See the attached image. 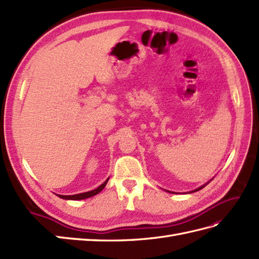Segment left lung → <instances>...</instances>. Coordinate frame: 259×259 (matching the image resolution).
<instances>
[{"label":"left lung","instance_id":"left-lung-1","mask_svg":"<svg viewBox=\"0 0 259 259\" xmlns=\"http://www.w3.org/2000/svg\"><path fill=\"white\" fill-rule=\"evenodd\" d=\"M208 184V183H207ZM207 184H205V185H207ZM205 185H203V186H201V187H199V188H197V189H195V190H193V191H190V193H195V191H198V190H200V189H202L204 186H205ZM168 193H169V191H168Z\"/></svg>","mask_w":259,"mask_h":259}]
</instances>
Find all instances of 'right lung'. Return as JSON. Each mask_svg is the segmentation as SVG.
Masks as SVG:
<instances>
[{
	"label": "right lung",
	"mask_w": 259,
	"mask_h": 259,
	"mask_svg": "<svg viewBox=\"0 0 259 259\" xmlns=\"http://www.w3.org/2000/svg\"><path fill=\"white\" fill-rule=\"evenodd\" d=\"M109 178H107L101 186L97 187L96 189L94 190H91V191H88V193H82V194H77V195H69V196H64V195H58V197H60L62 199H66V200H82V199H86V198H90V197H93L95 196L97 194L101 193V191L105 188L106 184H107Z\"/></svg>",
	"instance_id": "add662e5"
}]
</instances>
